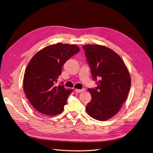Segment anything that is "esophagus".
Segmentation results:
<instances>
[{
	"label": "esophagus",
	"mask_w": 153,
	"mask_h": 153,
	"mask_svg": "<svg viewBox=\"0 0 153 153\" xmlns=\"http://www.w3.org/2000/svg\"><path fill=\"white\" fill-rule=\"evenodd\" d=\"M75 91H76V92H79V93H80V92H83L85 91V89H76Z\"/></svg>",
	"instance_id": "obj_1"
}]
</instances>
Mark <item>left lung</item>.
I'll return each instance as SVG.
<instances>
[{"mask_svg":"<svg viewBox=\"0 0 153 153\" xmlns=\"http://www.w3.org/2000/svg\"><path fill=\"white\" fill-rule=\"evenodd\" d=\"M96 89H88L92 99L86 106L91 117L105 121L116 115L126 101L131 87V76L123 60L114 50L100 45L83 46Z\"/></svg>","mask_w":153,"mask_h":153,"instance_id":"left-lung-1","label":"left lung"}]
</instances>
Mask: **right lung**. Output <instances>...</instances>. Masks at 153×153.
I'll return each instance as SVG.
<instances>
[{"label": "right lung", "mask_w": 153, "mask_h": 153, "mask_svg": "<svg viewBox=\"0 0 153 153\" xmlns=\"http://www.w3.org/2000/svg\"><path fill=\"white\" fill-rule=\"evenodd\" d=\"M80 51L76 45L47 46L37 52L28 63L24 76V90L32 106L39 112L53 116L61 114L72 89L57 85L62 66Z\"/></svg>", "instance_id": "1"}]
</instances>
